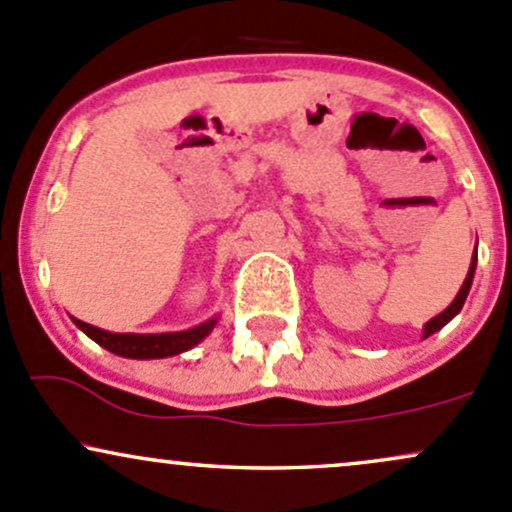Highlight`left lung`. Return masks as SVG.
I'll return each mask as SVG.
<instances>
[{"instance_id": "obj_1", "label": "left lung", "mask_w": 512, "mask_h": 512, "mask_svg": "<svg viewBox=\"0 0 512 512\" xmlns=\"http://www.w3.org/2000/svg\"><path fill=\"white\" fill-rule=\"evenodd\" d=\"M476 260H479V252H476V247H474V255H471V265H469V272H466V279H464L462 289H459V294L454 296V301L449 303V306L445 308V311H442V313H437L435 318H430L428 323H425V328H423V338H430L432 333H437V330H442V328H445V325L449 323V320H452L454 316H457L459 311H462V306H464L466 296H469L471 282H474Z\"/></svg>"}]
</instances>
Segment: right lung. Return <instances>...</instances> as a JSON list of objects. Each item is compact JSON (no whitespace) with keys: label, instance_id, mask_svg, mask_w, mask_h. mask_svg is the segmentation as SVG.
<instances>
[{"label":"right lung","instance_id":"obj_1","mask_svg":"<svg viewBox=\"0 0 512 512\" xmlns=\"http://www.w3.org/2000/svg\"><path fill=\"white\" fill-rule=\"evenodd\" d=\"M72 323H75L87 338H92L97 345L114 352V355L128 359H162L182 355V352L199 345V342L216 328L218 318L213 316L209 320H204V323L194 325V328L177 330V333H111V330H101L97 325H89L77 318H72Z\"/></svg>","mask_w":512,"mask_h":512}]
</instances>
